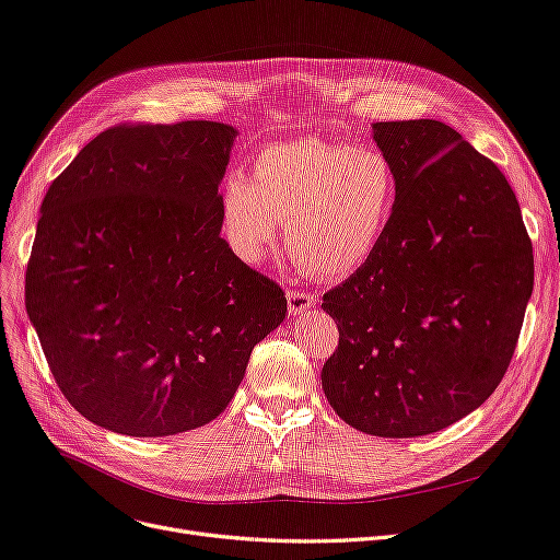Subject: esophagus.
I'll use <instances>...</instances> for the list:
<instances>
[{
  "label": "esophagus",
  "mask_w": 560,
  "mask_h": 560,
  "mask_svg": "<svg viewBox=\"0 0 560 560\" xmlns=\"http://www.w3.org/2000/svg\"><path fill=\"white\" fill-rule=\"evenodd\" d=\"M313 304H315L313 292L288 290V311H290V315H300V313L308 311Z\"/></svg>",
  "instance_id": "34e87169"
}]
</instances>
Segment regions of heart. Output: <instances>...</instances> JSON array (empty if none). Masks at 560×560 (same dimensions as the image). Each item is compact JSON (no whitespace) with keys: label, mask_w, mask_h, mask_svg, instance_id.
Returning <instances> with one entry per match:
<instances>
[{"label":"heart","mask_w":560,"mask_h":560,"mask_svg":"<svg viewBox=\"0 0 560 560\" xmlns=\"http://www.w3.org/2000/svg\"><path fill=\"white\" fill-rule=\"evenodd\" d=\"M397 203L399 176L384 150L325 138L265 147L249 179L231 172L222 186V218L243 258L258 260L285 222L292 258L331 279L370 262Z\"/></svg>","instance_id":"b5f03b06"}]
</instances>
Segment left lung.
Segmentation results:
<instances>
[{"label":"left lung","instance_id":"1","mask_svg":"<svg viewBox=\"0 0 560 560\" xmlns=\"http://www.w3.org/2000/svg\"><path fill=\"white\" fill-rule=\"evenodd\" d=\"M372 129L397 167L399 203L370 262L322 302L340 334L322 388L349 427L416 438L472 413L504 378L534 249L506 176L458 131L438 120Z\"/></svg>","mask_w":560,"mask_h":560}]
</instances>
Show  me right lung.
I'll return each instance as SVG.
<instances>
[{
  "instance_id": "1",
  "label": "right lung",
  "mask_w": 560,
  "mask_h": 560,
  "mask_svg": "<svg viewBox=\"0 0 560 560\" xmlns=\"http://www.w3.org/2000/svg\"><path fill=\"white\" fill-rule=\"evenodd\" d=\"M235 136L206 120L117 125L51 182L24 300L85 420L136 438L203 427L283 322L281 285L220 238Z\"/></svg>"
}]
</instances>
